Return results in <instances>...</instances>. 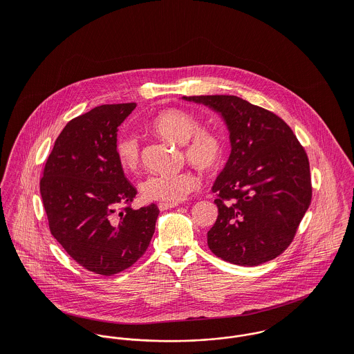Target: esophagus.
<instances>
[{
	"instance_id": "esophagus-1",
	"label": "esophagus",
	"mask_w": 354,
	"mask_h": 354,
	"mask_svg": "<svg viewBox=\"0 0 354 354\" xmlns=\"http://www.w3.org/2000/svg\"><path fill=\"white\" fill-rule=\"evenodd\" d=\"M177 205H178L177 203H159V204H158V208H159L160 211H166V209L174 208V207H177Z\"/></svg>"
}]
</instances>
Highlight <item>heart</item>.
I'll return each mask as SVG.
<instances>
[{"instance_id":"heart-1","label":"heart","mask_w":354,"mask_h":354,"mask_svg":"<svg viewBox=\"0 0 354 354\" xmlns=\"http://www.w3.org/2000/svg\"><path fill=\"white\" fill-rule=\"evenodd\" d=\"M151 129L162 139L184 146L187 159L201 169L215 167L223 155L222 138L211 131L201 129V121L194 114L170 109L158 114ZM117 158L122 167L133 170L140 162V146L135 136L122 133L115 143ZM198 187V177L189 171L150 174L140 184L142 196L150 202H181Z\"/></svg>"}]
</instances>
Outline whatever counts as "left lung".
I'll return each mask as SVG.
<instances>
[{
	"mask_svg": "<svg viewBox=\"0 0 354 354\" xmlns=\"http://www.w3.org/2000/svg\"><path fill=\"white\" fill-rule=\"evenodd\" d=\"M225 122L232 152L212 192L218 218L208 248L239 266L275 259L292 243L312 198L309 162L289 125L234 95L183 97Z\"/></svg>",
	"mask_w": 354,
	"mask_h": 354,
	"instance_id": "8db88e82",
	"label": "left lung"
}]
</instances>
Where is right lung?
Returning a JSON list of instances; mask_svg holds the SVG:
<instances>
[{
    "label": "right lung",
    "mask_w": 354,
    "mask_h": 354,
    "mask_svg": "<svg viewBox=\"0 0 354 354\" xmlns=\"http://www.w3.org/2000/svg\"><path fill=\"white\" fill-rule=\"evenodd\" d=\"M136 103L102 104L71 120L57 138L41 180L53 237L100 275L131 267L150 245L158 207L126 205L136 189L117 158L118 127Z\"/></svg>",
    "instance_id": "right-lung-1"
}]
</instances>
